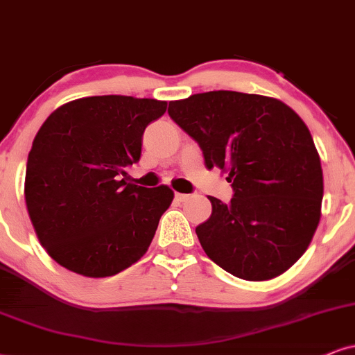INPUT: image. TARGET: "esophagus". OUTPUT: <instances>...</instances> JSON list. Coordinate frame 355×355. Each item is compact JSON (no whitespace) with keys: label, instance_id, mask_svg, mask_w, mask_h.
<instances>
[{"label":"esophagus","instance_id":"esophagus-1","mask_svg":"<svg viewBox=\"0 0 355 355\" xmlns=\"http://www.w3.org/2000/svg\"><path fill=\"white\" fill-rule=\"evenodd\" d=\"M190 196L191 195H188V193H175V200H177L178 203H183V201H187Z\"/></svg>","mask_w":355,"mask_h":355}]
</instances>
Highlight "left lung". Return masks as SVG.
Wrapping results in <instances>:
<instances>
[{"instance_id": "left-lung-1", "label": "left lung", "mask_w": 355, "mask_h": 355, "mask_svg": "<svg viewBox=\"0 0 355 355\" xmlns=\"http://www.w3.org/2000/svg\"><path fill=\"white\" fill-rule=\"evenodd\" d=\"M168 114L234 190L227 205L208 196L211 216L196 227L206 255L242 280L288 270L321 218V160L303 119L277 98L227 89L170 101Z\"/></svg>"}]
</instances>
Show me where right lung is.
Returning <instances> with one entry per match:
<instances>
[{
  "label": "right lung",
  "instance_id": "add662e5",
  "mask_svg": "<svg viewBox=\"0 0 355 355\" xmlns=\"http://www.w3.org/2000/svg\"><path fill=\"white\" fill-rule=\"evenodd\" d=\"M167 101L123 95L65 103L40 125L26 168L24 198L47 254L83 277L116 275L149 249L173 200L167 185L125 182L142 134Z\"/></svg>",
  "mask_w": 355,
  "mask_h": 355
}]
</instances>
